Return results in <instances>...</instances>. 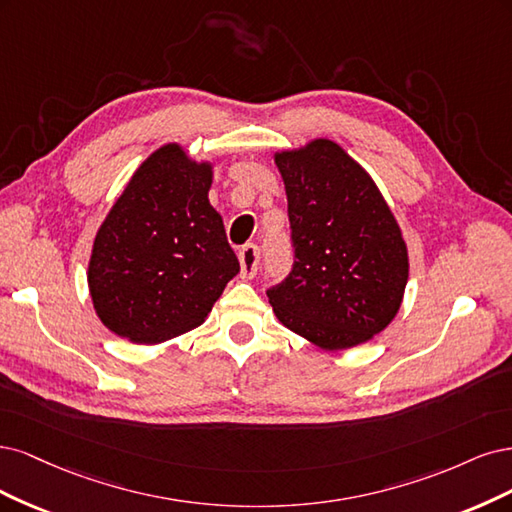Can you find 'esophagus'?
<instances>
[{
	"label": "esophagus",
	"instance_id": "1",
	"mask_svg": "<svg viewBox=\"0 0 512 512\" xmlns=\"http://www.w3.org/2000/svg\"><path fill=\"white\" fill-rule=\"evenodd\" d=\"M240 259V276L242 278H253L257 274L259 266V249L255 244H246L238 253Z\"/></svg>",
	"mask_w": 512,
	"mask_h": 512
}]
</instances>
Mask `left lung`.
Returning a JSON list of instances; mask_svg holds the SVG:
<instances>
[{
	"label": "left lung",
	"mask_w": 512,
	"mask_h": 512,
	"mask_svg": "<svg viewBox=\"0 0 512 512\" xmlns=\"http://www.w3.org/2000/svg\"><path fill=\"white\" fill-rule=\"evenodd\" d=\"M283 176L295 261L268 289L276 319L323 351L372 340L395 319L408 249L372 176L327 138L274 153Z\"/></svg>",
	"instance_id": "8db88e82"
}]
</instances>
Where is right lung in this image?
Listing matches in <instances>:
<instances>
[{"label": "right lung", "instance_id": "obj_1", "mask_svg": "<svg viewBox=\"0 0 512 512\" xmlns=\"http://www.w3.org/2000/svg\"><path fill=\"white\" fill-rule=\"evenodd\" d=\"M212 161L178 142L129 178L93 240L87 283L95 315L129 342L159 344L202 325L240 272L210 206Z\"/></svg>", "mask_w": 512, "mask_h": 512}]
</instances>
